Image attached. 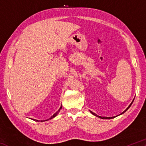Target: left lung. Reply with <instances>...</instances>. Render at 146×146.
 <instances>
[{
    "instance_id": "obj_1",
    "label": "left lung",
    "mask_w": 146,
    "mask_h": 146,
    "mask_svg": "<svg viewBox=\"0 0 146 146\" xmlns=\"http://www.w3.org/2000/svg\"><path fill=\"white\" fill-rule=\"evenodd\" d=\"M133 101H134V99H133ZM133 102H131V104L129 106H128V107H127V108L126 109V110H125V111H123V112H122V113H121V114H122V113H124V112H125V111H126L128 110V109H129V107H130V106H131V104H132V103H133ZM90 112L91 113H92V114L93 115H95V116H96V117H99V118H103V119H110V118H115V117H100V116H97V115H96L95 114V113H93L92 111H90Z\"/></svg>"
}]
</instances>
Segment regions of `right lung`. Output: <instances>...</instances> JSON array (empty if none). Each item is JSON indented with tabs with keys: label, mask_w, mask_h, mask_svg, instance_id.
<instances>
[{
	"label": "right lung",
	"mask_w": 146,
	"mask_h": 146,
	"mask_svg": "<svg viewBox=\"0 0 146 146\" xmlns=\"http://www.w3.org/2000/svg\"><path fill=\"white\" fill-rule=\"evenodd\" d=\"M61 108H62V106L60 108V109H59V110L57 111H56V112L55 113V114H54L53 116H51V117L50 118H49V119H48V120H50V119H51V118H54L55 117H56V115H57L58 113V112L60 111V110H61ZM35 120V121H38V120ZM46 120H44V121H46ZM42 121H43V120H41V122H42Z\"/></svg>",
	"instance_id": "add662e5"
}]
</instances>
